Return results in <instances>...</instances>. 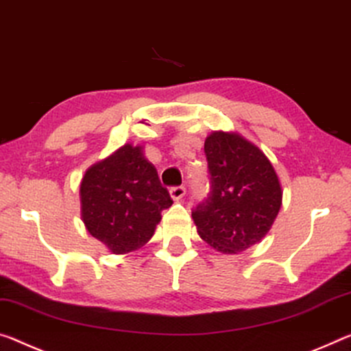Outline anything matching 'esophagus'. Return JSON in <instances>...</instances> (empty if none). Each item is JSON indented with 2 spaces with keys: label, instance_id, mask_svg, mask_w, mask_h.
Segmentation results:
<instances>
[{
  "label": "esophagus",
  "instance_id": "34e87169",
  "mask_svg": "<svg viewBox=\"0 0 351 351\" xmlns=\"http://www.w3.org/2000/svg\"><path fill=\"white\" fill-rule=\"evenodd\" d=\"M186 195V187L184 186H176L170 189V197L175 199V202H180V199Z\"/></svg>",
  "mask_w": 351,
  "mask_h": 351
}]
</instances>
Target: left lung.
I'll list each match as a JSON object with an SVG mask.
<instances>
[{
  "label": "left lung",
  "mask_w": 351,
  "mask_h": 351,
  "mask_svg": "<svg viewBox=\"0 0 351 351\" xmlns=\"http://www.w3.org/2000/svg\"><path fill=\"white\" fill-rule=\"evenodd\" d=\"M204 154L210 191L193 209V223L217 252H245L263 241L280 213V178L263 149L234 131L210 132Z\"/></svg>",
  "instance_id": "obj_1"
}]
</instances>
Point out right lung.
I'll use <instances>...</instances> for the list:
<instances>
[{
    "label": "right lung",
    "mask_w": 351,
    "mask_h": 351,
    "mask_svg": "<svg viewBox=\"0 0 351 351\" xmlns=\"http://www.w3.org/2000/svg\"><path fill=\"white\" fill-rule=\"evenodd\" d=\"M80 198L88 234L112 254L145 245L160 221V213L173 203L143 147L132 143L88 167Z\"/></svg>",
    "instance_id": "1"
}]
</instances>
